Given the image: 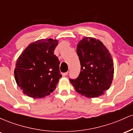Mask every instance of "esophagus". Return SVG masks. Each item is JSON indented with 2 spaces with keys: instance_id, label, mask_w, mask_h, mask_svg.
<instances>
[{
  "instance_id": "34e87169",
  "label": "esophagus",
  "mask_w": 133,
  "mask_h": 133,
  "mask_svg": "<svg viewBox=\"0 0 133 133\" xmlns=\"http://www.w3.org/2000/svg\"><path fill=\"white\" fill-rule=\"evenodd\" d=\"M68 74V72H64V73H62V75H63L64 76H67Z\"/></svg>"
}]
</instances>
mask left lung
I'll use <instances>...</instances> for the list:
<instances>
[{
  "mask_svg": "<svg viewBox=\"0 0 133 133\" xmlns=\"http://www.w3.org/2000/svg\"><path fill=\"white\" fill-rule=\"evenodd\" d=\"M81 63L80 74L76 79H70L76 91L94 98L104 94L112 84L114 62L109 50L99 39L84 37L77 45Z\"/></svg>",
  "mask_w": 133,
  "mask_h": 133,
  "instance_id": "1",
  "label": "left lung"
}]
</instances>
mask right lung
Returning <instances> with one entry per match:
<instances>
[{
	"label": "right lung",
	"mask_w": 133,
	"mask_h": 133,
	"mask_svg": "<svg viewBox=\"0 0 133 133\" xmlns=\"http://www.w3.org/2000/svg\"><path fill=\"white\" fill-rule=\"evenodd\" d=\"M56 39H41L32 42L17 60L14 76L17 85L25 95L34 99L49 95L62 77L59 59L54 51Z\"/></svg>",
	"instance_id": "right-lung-1"
}]
</instances>
